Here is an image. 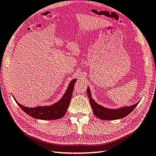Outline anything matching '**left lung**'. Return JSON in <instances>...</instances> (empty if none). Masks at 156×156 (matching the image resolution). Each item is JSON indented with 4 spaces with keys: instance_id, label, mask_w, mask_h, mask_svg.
<instances>
[{
    "instance_id": "left-lung-1",
    "label": "left lung",
    "mask_w": 156,
    "mask_h": 156,
    "mask_svg": "<svg viewBox=\"0 0 156 156\" xmlns=\"http://www.w3.org/2000/svg\"><path fill=\"white\" fill-rule=\"evenodd\" d=\"M87 94H88L90 103V105L92 108V110H93V113L94 114V115L99 119L103 120H115L123 118V117L128 115L130 112H132L139 103L138 102L133 105L128 106V107H124L118 109V110H110V109L103 108L102 106L97 104L92 99L89 88H87Z\"/></svg>"
}]
</instances>
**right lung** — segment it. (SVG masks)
I'll return each instance as SVG.
<instances>
[{
  "label": "right lung",
  "mask_w": 156,
  "mask_h": 156,
  "mask_svg": "<svg viewBox=\"0 0 156 156\" xmlns=\"http://www.w3.org/2000/svg\"><path fill=\"white\" fill-rule=\"evenodd\" d=\"M76 80H73L69 84V86L66 92L62 99L59 102L56 103L51 106L46 107H39L34 108H29L20 105L17 101V104L19 105L24 112L28 114L29 116L34 117L35 119H42V120H54L59 119L64 116L66 112V110L70 104L71 97L73 94V91L75 86Z\"/></svg>",
  "instance_id": "add662e5"
}]
</instances>
